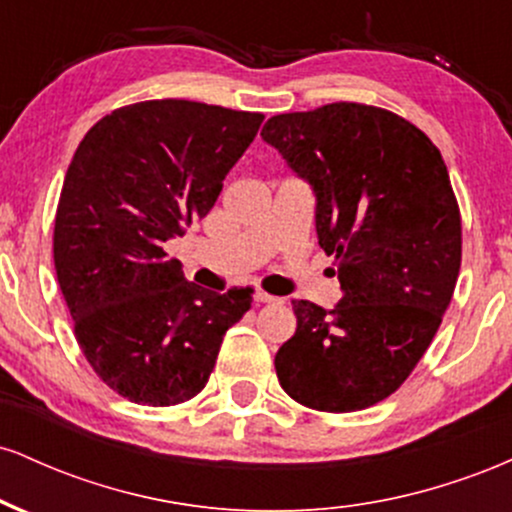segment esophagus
<instances>
[{
  "label": "esophagus",
  "instance_id": "obj_1",
  "mask_svg": "<svg viewBox=\"0 0 512 512\" xmlns=\"http://www.w3.org/2000/svg\"><path fill=\"white\" fill-rule=\"evenodd\" d=\"M255 301L257 303H276V301H279V298L269 296V293H264V291H255Z\"/></svg>",
  "mask_w": 512,
  "mask_h": 512
}]
</instances>
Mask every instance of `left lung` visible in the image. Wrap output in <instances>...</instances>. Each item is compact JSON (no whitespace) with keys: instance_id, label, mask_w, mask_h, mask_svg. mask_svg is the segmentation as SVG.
Instances as JSON below:
<instances>
[{"instance_id":"left-lung-1","label":"left lung","mask_w":512,"mask_h":512,"mask_svg":"<svg viewBox=\"0 0 512 512\" xmlns=\"http://www.w3.org/2000/svg\"><path fill=\"white\" fill-rule=\"evenodd\" d=\"M262 139L313 187L317 243L344 291L332 310L293 301L276 378L303 407H373L426 354L455 291L462 223L448 168L419 127L361 103L274 115Z\"/></svg>"}]
</instances>
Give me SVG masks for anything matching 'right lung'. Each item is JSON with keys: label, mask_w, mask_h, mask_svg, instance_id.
<instances>
[{"label": "right lung", "mask_w": 512, "mask_h": 512, "mask_svg": "<svg viewBox=\"0 0 512 512\" xmlns=\"http://www.w3.org/2000/svg\"><path fill=\"white\" fill-rule=\"evenodd\" d=\"M262 113L195 101L117 108L86 132L55 216L57 281L98 378L129 402L170 407L207 385L252 289L185 279L163 243L209 214Z\"/></svg>", "instance_id": "obj_1"}]
</instances>
